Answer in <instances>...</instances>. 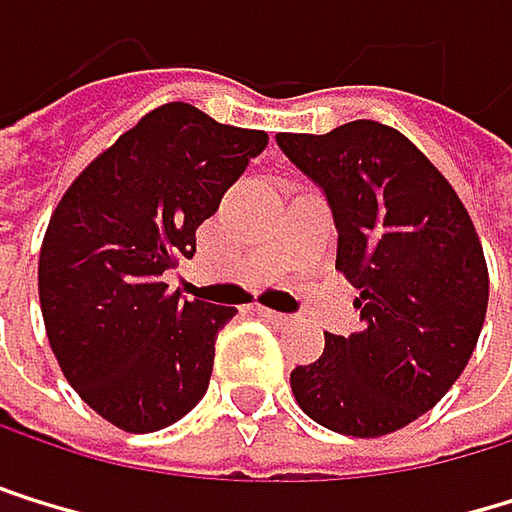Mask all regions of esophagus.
<instances>
[{"label": "esophagus", "mask_w": 512, "mask_h": 512, "mask_svg": "<svg viewBox=\"0 0 512 512\" xmlns=\"http://www.w3.org/2000/svg\"><path fill=\"white\" fill-rule=\"evenodd\" d=\"M258 313H261L267 322H276V325H288V322H294V316H288V313H276V310H267V307H258Z\"/></svg>", "instance_id": "obj_1"}]
</instances>
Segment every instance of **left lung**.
I'll return each instance as SVG.
<instances>
[{"label":"left lung","mask_w":512,"mask_h":512,"mask_svg":"<svg viewBox=\"0 0 512 512\" xmlns=\"http://www.w3.org/2000/svg\"><path fill=\"white\" fill-rule=\"evenodd\" d=\"M322 190L338 267L359 288V328L325 334L291 393L316 424L387 436L430 411L461 378L488 307L473 221L436 165L390 125L356 119L328 134H276Z\"/></svg>","instance_id":"left-lung-1"}]
</instances>
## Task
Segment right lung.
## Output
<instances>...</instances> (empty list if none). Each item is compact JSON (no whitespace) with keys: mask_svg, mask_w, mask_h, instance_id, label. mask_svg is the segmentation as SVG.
Wrapping results in <instances>:
<instances>
[{"mask_svg":"<svg viewBox=\"0 0 512 512\" xmlns=\"http://www.w3.org/2000/svg\"><path fill=\"white\" fill-rule=\"evenodd\" d=\"M267 147V134L165 104L97 156L54 208L39 254L48 344L73 390L125 433H153L208 390L236 307L187 301L165 270Z\"/></svg>","mask_w":512,"mask_h":512,"instance_id":"1","label":"right lung"}]
</instances>
